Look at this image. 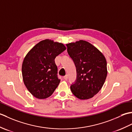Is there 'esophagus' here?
<instances>
[{
    "label": "esophagus",
    "mask_w": 132,
    "mask_h": 132,
    "mask_svg": "<svg viewBox=\"0 0 132 132\" xmlns=\"http://www.w3.org/2000/svg\"><path fill=\"white\" fill-rule=\"evenodd\" d=\"M63 78H64V80H67V79H68V75H66L65 76L63 77Z\"/></svg>",
    "instance_id": "1"
}]
</instances>
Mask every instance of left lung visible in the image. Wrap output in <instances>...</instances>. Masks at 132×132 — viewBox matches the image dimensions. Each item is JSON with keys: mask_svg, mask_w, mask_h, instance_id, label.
Segmentation results:
<instances>
[{"mask_svg": "<svg viewBox=\"0 0 132 132\" xmlns=\"http://www.w3.org/2000/svg\"><path fill=\"white\" fill-rule=\"evenodd\" d=\"M67 50L76 67L77 79L70 86L71 92L81 100L97 94L107 75L106 61L96 47L86 41L66 44Z\"/></svg>", "mask_w": 132, "mask_h": 132, "instance_id": "obj_1", "label": "left lung"}]
</instances>
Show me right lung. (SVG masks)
Returning <instances> with one entry per match:
<instances>
[{"instance_id":"right-lung-1","label":"right lung","mask_w":132,"mask_h":132,"mask_svg":"<svg viewBox=\"0 0 132 132\" xmlns=\"http://www.w3.org/2000/svg\"><path fill=\"white\" fill-rule=\"evenodd\" d=\"M66 49L63 44L46 39L40 41L28 53L22 64V75L30 94L44 99L53 94L60 79L55 58Z\"/></svg>"}]
</instances>
